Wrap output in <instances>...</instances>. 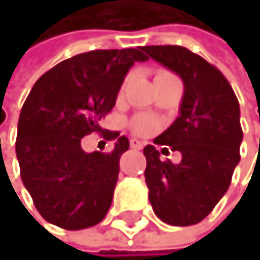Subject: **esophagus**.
Returning a JSON list of instances; mask_svg holds the SVG:
<instances>
[{
	"mask_svg": "<svg viewBox=\"0 0 260 260\" xmlns=\"http://www.w3.org/2000/svg\"><path fill=\"white\" fill-rule=\"evenodd\" d=\"M143 141L141 140H138V138H132L130 140V146L133 148V150H141V148H143Z\"/></svg>",
	"mask_w": 260,
	"mask_h": 260,
	"instance_id": "34e87169",
	"label": "esophagus"
}]
</instances>
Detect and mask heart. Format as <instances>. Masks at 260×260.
Listing matches in <instances>:
<instances>
[{
    "mask_svg": "<svg viewBox=\"0 0 260 260\" xmlns=\"http://www.w3.org/2000/svg\"><path fill=\"white\" fill-rule=\"evenodd\" d=\"M156 128V122L148 115H138L132 120V130L140 135H146Z\"/></svg>",
    "mask_w": 260,
    "mask_h": 260,
    "instance_id": "heart-1",
    "label": "heart"
}]
</instances>
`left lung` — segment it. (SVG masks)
I'll return each instance as SVG.
<instances>
[{
  "label": "left lung",
  "instance_id": "obj_1",
  "mask_svg": "<svg viewBox=\"0 0 260 260\" xmlns=\"http://www.w3.org/2000/svg\"><path fill=\"white\" fill-rule=\"evenodd\" d=\"M145 52L184 83L179 117L154 138L181 153V162L162 161L153 145L143 150L150 204L164 223L189 226L204 220L230 187L243 141L239 102L221 71L185 47L150 45Z\"/></svg>",
  "mask_w": 260,
  "mask_h": 260
}]
</instances>
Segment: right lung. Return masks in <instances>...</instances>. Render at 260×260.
Listing matches in <instances>:
<instances>
[{"instance_id": "add662e5", "label": "right lung", "mask_w": 260, "mask_h": 260, "mask_svg": "<svg viewBox=\"0 0 260 260\" xmlns=\"http://www.w3.org/2000/svg\"><path fill=\"white\" fill-rule=\"evenodd\" d=\"M145 47L92 50L42 75L25 99L17 123L16 156L21 179L44 218L64 230H84L104 220L119 179L128 138L110 133L112 153H86L81 138L102 132L101 119Z\"/></svg>"}]
</instances>
